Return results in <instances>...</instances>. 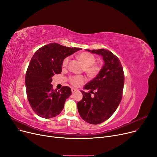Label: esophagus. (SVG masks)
I'll return each instance as SVG.
<instances>
[{"mask_svg":"<svg viewBox=\"0 0 157 157\" xmlns=\"http://www.w3.org/2000/svg\"><path fill=\"white\" fill-rule=\"evenodd\" d=\"M77 89H76V88H71V91H72V92L74 94V92H76L77 91Z\"/></svg>","mask_w":157,"mask_h":157,"instance_id":"34e87169","label":"esophagus"}]
</instances>
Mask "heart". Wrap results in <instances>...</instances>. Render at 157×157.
Returning <instances> with one entry per match:
<instances>
[{
    "label": "heart",
    "instance_id": "obj_1",
    "mask_svg": "<svg viewBox=\"0 0 157 157\" xmlns=\"http://www.w3.org/2000/svg\"><path fill=\"white\" fill-rule=\"evenodd\" d=\"M79 60L83 63V71L90 78L97 76L101 71L102 66L99 64L95 63L96 58L94 55L88 52H83L78 55ZM70 60V56L65 57L62 60V65L63 67H67ZM86 79L84 76L78 75L73 76L70 78L69 82L73 86H77L81 84L84 83Z\"/></svg>",
    "mask_w": 157,
    "mask_h": 157
}]
</instances>
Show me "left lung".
<instances>
[{
	"label": "left lung",
	"mask_w": 157,
	"mask_h": 157,
	"mask_svg": "<svg viewBox=\"0 0 157 157\" xmlns=\"http://www.w3.org/2000/svg\"><path fill=\"white\" fill-rule=\"evenodd\" d=\"M86 50L101 55L104 65L99 74L85 85V89L90 92L81 91L83 98L78 102V109L82 119L97 125L108 120L117 110L122 98L125 76L119 59L108 49Z\"/></svg>",
	"instance_id": "8db88e82"
}]
</instances>
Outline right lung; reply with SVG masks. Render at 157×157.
<instances>
[{"mask_svg":"<svg viewBox=\"0 0 157 157\" xmlns=\"http://www.w3.org/2000/svg\"><path fill=\"white\" fill-rule=\"evenodd\" d=\"M81 49L52 43L40 48L33 55L25 76L29 102L39 117L51 118L59 115L66 99L71 95L69 86L53 89L52 77L62 72V62L65 57Z\"/></svg>","mask_w":157,"mask_h":157,"instance_id":"obj_1","label":"right lung"}]
</instances>
